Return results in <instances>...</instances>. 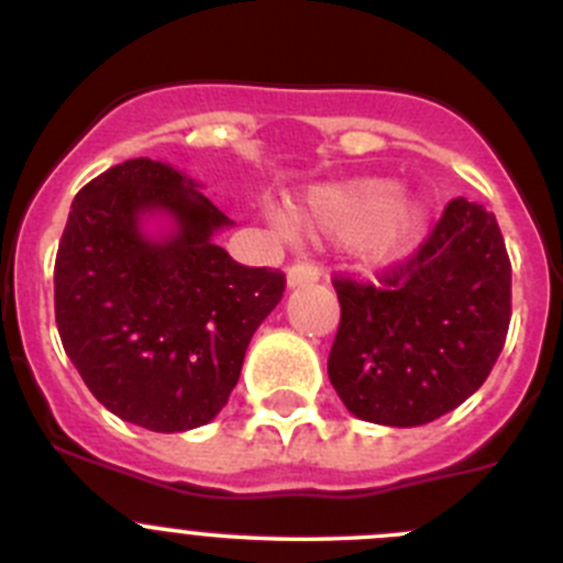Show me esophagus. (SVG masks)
Here are the masks:
<instances>
[{
	"label": "esophagus",
	"instance_id": "34e87169",
	"mask_svg": "<svg viewBox=\"0 0 563 563\" xmlns=\"http://www.w3.org/2000/svg\"><path fill=\"white\" fill-rule=\"evenodd\" d=\"M318 267L312 265V262H296V265L287 271V287L290 290H296V287H307V285H316L318 282Z\"/></svg>",
	"mask_w": 563,
	"mask_h": 563
}]
</instances>
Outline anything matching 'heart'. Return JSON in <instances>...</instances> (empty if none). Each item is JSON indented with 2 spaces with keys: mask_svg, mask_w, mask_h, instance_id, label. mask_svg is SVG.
<instances>
[{
  "mask_svg": "<svg viewBox=\"0 0 563 563\" xmlns=\"http://www.w3.org/2000/svg\"><path fill=\"white\" fill-rule=\"evenodd\" d=\"M292 222L318 236L350 242L369 267L400 265L422 242L429 211L415 194L397 191L391 180H363L318 186L292 208Z\"/></svg>",
  "mask_w": 563,
  "mask_h": 563,
  "instance_id": "1",
  "label": "heart"
}]
</instances>
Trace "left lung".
I'll list each match as a JSON object with an SVG mask.
<instances>
[{"label": "left lung", "instance_id": "8db88e82", "mask_svg": "<svg viewBox=\"0 0 563 563\" xmlns=\"http://www.w3.org/2000/svg\"><path fill=\"white\" fill-rule=\"evenodd\" d=\"M327 372L357 420L415 429L479 389L510 324V258L496 217L449 202L429 242L380 285L335 278Z\"/></svg>", "mask_w": 563, "mask_h": 563}]
</instances>
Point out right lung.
Instances as JSON below:
<instances>
[{
	"instance_id": "add662e5",
	"label": "right lung",
	"mask_w": 563,
	"mask_h": 563,
	"mask_svg": "<svg viewBox=\"0 0 563 563\" xmlns=\"http://www.w3.org/2000/svg\"><path fill=\"white\" fill-rule=\"evenodd\" d=\"M202 188L168 163H118L76 194L56 256L64 352L98 402L161 434L220 415L285 292L213 242L233 222Z\"/></svg>"
}]
</instances>
